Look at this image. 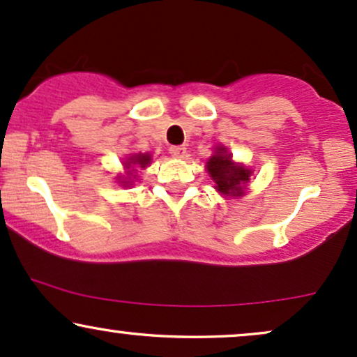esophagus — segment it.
<instances>
[{"mask_svg": "<svg viewBox=\"0 0 357 357\" xmlns=\"http://www.w3.org/2000/svg\"><path fill=\"white\" fill-rule=\"evenodd\" d=\"M169 154L174 155V158H183L186 154V146H171Z\"/></svg>", "mask_w": 357, "mask_h": 357, "instance_id": "34e87169", "label": "esophagus"}]
</instances>
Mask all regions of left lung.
Segmentation results:
<instances>
[{
	"label": "left lung",
	"mask_w": 357,
	"mask_h": 357,
	"mask_svg": "<svg viewBox=\"0 0 357 357\" xmlns=\"http://www.w3.org/2000/svg\"><path fill=\"white\" fill-rule=\"evenodd\" d=\"M206 169L216 183V190L223 195L233 196L241 195V184L247 183L252 176V171L247 167L233 165L230 154H227L225 147H218L216 154L208 159Z\"/></svg>",
	"instance_id": "8db88e82"
}]
</instances>
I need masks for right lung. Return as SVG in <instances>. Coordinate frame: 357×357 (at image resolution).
<instances>
[{
  "label": "right lung",
  "mask_w": 357,
  "mask_h": 357,
  "mask_svg": "<svg viewBox=\"0 0 357 357\" xmlns=\"http://www.w3.org/2000/svg\"><path fill=\"white\" fill-rule=\"evenodd\" d=\"M149 161H151V158H149V155H147V154H137V155H130V159L126 162V165H127V167H129L130 165H139L141 167H146V165H147V162H149ZM134 171H136V169L129 171V174H130V176H136V174H132ZM122 183H126V181H122ZM127 183H129V181H127Z\"/></svg>",
  "instance_id": "obj_1"
}]
</instances>
